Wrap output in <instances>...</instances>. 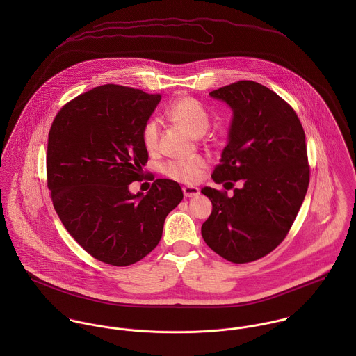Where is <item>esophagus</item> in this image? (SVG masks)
Returning a JSON list of instances; mask_svg holds the SVG:
<instances>
[{"label": "esophagus", "instance_id": "obj_1", "mask_svg": "<svg viewBox=\"0 0 356 356\" xmlns=\"http://www.w3.org/2000/svg\"><path fill=\"white\" fill-rule=\"evenodd\" d=\"M182 191H184L185 197H196L200 195V189L196 186H184Z\"/></svg>", "mask_w": 356, "mask_h": 356}]
</instances>
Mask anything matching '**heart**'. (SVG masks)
I'll return each instance as SVG.
<instances>
[{
  "label": "heart",
  "instance_id": "1",
  "mask_svg": "<svg viewBox=\"0 0 356 356\" xmlns=\"http://www.w3.org/2000/svg\"><path fill=\"white\" fill-rule=\"evenodd\" d=\"M165 113L170 120L195 137L203 136L209 127V115L207 109L196 99L189 96L178 97L167 108ZM159 134V124L154 120L148 122L143 129L141 140L148 152L154 153L157 151ZM207 165V159L202 154H196L184 160L167 161L163 165L161 172L170 179L184 184H195L200 179Z\"/></svg>",
  "mask_w": 356,
  "mask_h": 356
}]
</instances>
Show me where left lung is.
<instances>
[{"label":"left lung","mask_w":356,"mask_h":356,"mask_svg":"<svg viewBox=\"0 0 356 356\" xmlns=\"http://www.w3.org/2000/svg\"><path fill=\"white\" fill-rule=\"evenodd\" d=\"M233 109L229 144L205 186L212 212L202 226L205 244L233 263H250L274 251L289 233L303 204L309 165L303 126L295 109L254 81L209 93Z\"/></svg>","instance_id":"left-lung-1"}]
</instances>
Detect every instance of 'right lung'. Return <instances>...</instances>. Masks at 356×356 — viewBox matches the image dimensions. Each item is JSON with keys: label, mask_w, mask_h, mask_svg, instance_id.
<instances>
[{"label": "right lung", "mask_w": 356, "mask_h": 356, "mask_svg": "<svg viewBox=\"0 0 356 356\" xmlns=\"http://www.w3.org/2000/svg\"><path fill=\"white\" fill-rule=\"evenodd\" d=\"M160 95L102 85L67 102L48 137L47 181L67 232L95 259L124 267L151 254L165 216L184 199L179 184L156 179L147 195L129 186L148 161L141 133Z\"/></svg>", "instance_id": "1"}]
</instances>
